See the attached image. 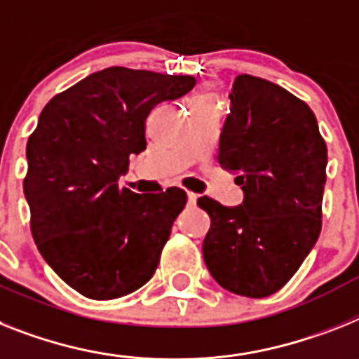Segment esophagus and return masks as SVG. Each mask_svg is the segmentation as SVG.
<instances>
[{
	"instance_id": "obj_1",
	"label": "esophagus",
	"mask_w": 359,
	"mask_h": 359,
	"mask_svg": "<svg viewBox=\"0 0 359 359\" xmlns=\"http://www.w3.org/2000/svg\"><path fill=\"white\" fill-rule=\"evenodd\" d=\"M197 198H198L197 194H194V191H188V204H189V206H195V204H197Z\"/></svg>"
}]
</instances>
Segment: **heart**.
<instances>
[{
	"label": "heart",
	"mask_w": 359,
	"mask_h": 359,
	"mask_svg": "<svg viewBox=\"0 0 359 359\" xmlns=\"http://www.w3.org/2000/svg\"><path fill=\"white\" fill-rule=\"evenodd\" d=\"M198 100L208 102V100H213V98H212V96H210V95H203V96H201V98H198Z\"/></svg>",
	"instance_id": "b5f03b06"
}]
</instances>
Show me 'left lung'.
<instances>
[{
	"mask_svg": "<svg viewBox=\"0 0 359 359\" xmlns=\"http://www.w3.org/2000/svg\"><path fill=\"white\" fill-rule=\"evenodd\" d=\"M230 100L217 158L245 201L198 198L212 219L204 263L222 288L257 299L281 290L318 241L327 144L309 105L268 80L239 74Z\"/></svg>",
	"mask_w": 359,
	"mask_h": 359,
	"instance_id": "8db88e82",
	"label": "left lung"
}]
</instances>
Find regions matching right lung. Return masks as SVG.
Here are the masks:
<instances>
[{"instance_id": "right-lung-1", "label": "right lung", "mask_w": 359, "mask_h": 359, "mask_svg": "<svg viewBox=\"0 0 359 359\" xmlns=\"http://www.w3.org/2000/svg\"><path fill=\"white\" fill-rule=\"evenodd\" d=\"M194 76L107 67L58 93L27 142L23 191L31 231L54 272L89 299L146 285L161 263L186 191L135 194L118 184L146 149L156 104L191 91Z\"/></svg>"}]
</instances>
